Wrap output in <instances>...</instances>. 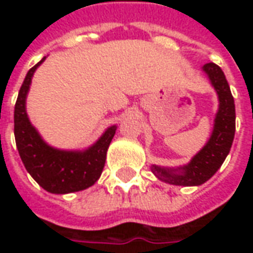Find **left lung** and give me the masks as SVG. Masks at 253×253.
Masks as SVG:
<instances>
[{"instance_id": "1", "label": "left lung", "mask_w": 253, "mask_h": 253, "mask_svg": "<svg viewBox=\"0 0 253 253\" xmlns=\"http://www.w3.org/2000/svg\"><path fill=\"white\" fill-rule=\"evenodd\" d=\"M218 97V110L214 118L211 135L206 145L180 167L152 165L150 169L159 180L173 186H201L217 172L230 152L236 131L234 100L222 69L215 63L202 66Z\"/></svg>"}]
</instances>
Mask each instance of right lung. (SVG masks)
Returning a JSON list of instances; mask_svg holds the SVG:
<instances>
[{
	"mask_svg": "<svg viewBox=\"0 0 253 253\" xmlns=\"http://www.w3.org/2000/svg\"><path fill=\"white\" fill-rule=\"evenodd\" d=\"M46 57L28 70L14 105V138L21 161L34 180L51 194H70L93 186L103 172L107 150L118 126H110L99 139L85 149H58L47 143L31 123L27 96L36 69Z\"/></svg>",
	"mask_w": 253,
	"mask_h": 253,
	"instance_id": "add662e5",
	"label": "right lung"
}]
</instances>
